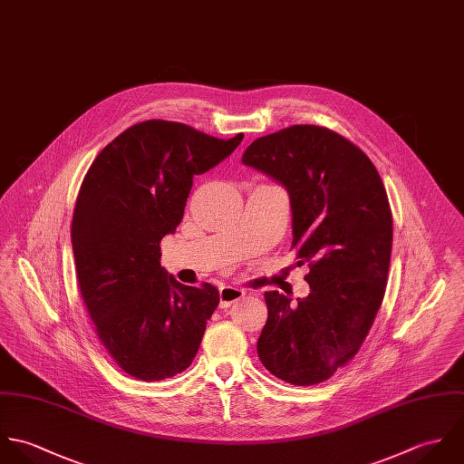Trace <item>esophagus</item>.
<instances>
[{"instance_id":"34e87169","label":"esophagus","mask_w":464,"mask_h":464,"mask_svg":"<svg viewBox=\"0 0 464 464\" xmlns=\"http://www.w3.org/2000/svg\"><path fill=\"white\" fill-rule=\"evenodd\" d=\"M218 295H220V306H229V304H233L235 301L242 299V297L246 295V292H244L242 288H238V286L226 285V286H220Z\"/></svg>"}]
</instances>
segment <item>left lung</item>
<instances>
[{
    "label": "left lung",
    "mask_w": 464,
    "mask_h": 464,
    "mask_svg": "<svg viewBox=\"0 0 464 464\" xmlns=\"http://www.w3.org/2000/svg\"><path fill=\"white\" fill-rule=\"evenodd\" d=\"M242 163L285 186L292 247L308 262L306 297L266 292L262 364L294 385L328 380L364 343L382 304L392 215L370 158L341 134L292 125L255 140Z\"/></svg>",
    "instance_id": "obj_1"
}]
</instances>
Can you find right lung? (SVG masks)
I'll use <instances>...</instances> for the list:
<instances>
[{
  "label": "right lung",
  "instance_id": "1",
  "mask_svg": "<svg viewBox=\"0 0 464 464\" xmlns=\"http://www.w3.org/2000/svg\"><path fill=\"white\" fill-rule=\"evenodd\" d=\"M242 138L141 121L114 138L84 178L72 222L79 288L98 339L134 378H170L197 355L218 290L169 275L160 244L183 220L193 176L231 156Z\"/></svg>",
  "mask_w": 464,
  "mask_h": 464
}]
</instances>
